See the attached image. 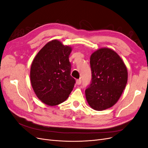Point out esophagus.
<instances>
[{
	"instance_id": "esophagus-1",
	"label": "esophagus",
	"mask_w": 148,
	"mask_h": 148,
	"mask_svg": "<svg viewBox=\"0 0 148 148\" xmlns=\"http://www.w3.org/2000/svg\"><path fill=\"white\" fill-rule=\"evenodd\" d=\"M76 83H77V84H78V85L81 84L82 83V79H81V78L77 79V81H76Z\"/></svg>"
}]
</instances>
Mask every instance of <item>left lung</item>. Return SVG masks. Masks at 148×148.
<instances>
[{
	"mask_svg": "<svg viewBox=\"0 0 148 148\" xmlns=\"http://www.w3.org/2000/svg\"><path fill=\"white\" fill-rule=\"evenodd\" d=\"M91 84L85 90L88 104L96 110H103L115 104L126 86L127 67L120 57L109 48H101L90 57Z\"/></svg>",
	"mask_w": 148,
	"mask_h": 148,
	"instance_id": "left-lung-1",
	"label": "left lung"
}]
</instances>
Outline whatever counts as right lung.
I'll return each instance as SVG.
<instances>
[{
	"label": "right lung",
	"mask_w": 148,
	"mask_h": 148,
	"mask_svg": "<svg viewBox=\"0 0 148 148\" xmlns=\"http://www.w3.org/2000/svg\"><path fill=\"white\" fill-rule=\"evenodd\" d=\"M71 47L57 39L47 42L36 56L31 66L30 80L38 99L53 106L64 102L73 90L69 56Z\"/></svg>",
	"instance_id": "right-lung-1"
}]
</instances>
